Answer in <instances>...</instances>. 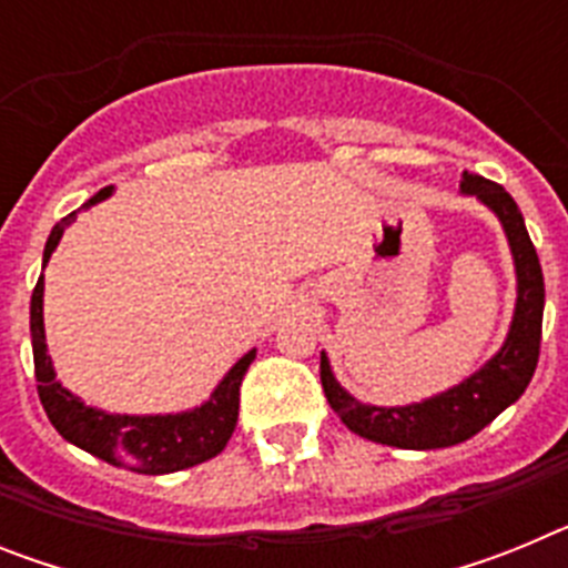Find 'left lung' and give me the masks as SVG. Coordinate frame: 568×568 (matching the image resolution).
<instances>
[{
	"mask_svg": "<svg viewBox=\"0 0 568 568\" xmlns=\"http://www.w3.org/2000/svg\"><path fill=\"white\" fill-rule=\"evenodd\" d=\"M460 190L466 195H478L486 207L495 210L509 239L515 273H518V304H515L509 335L500 353L486 361L464 384L424 404L409 406L361 404L335 381L327 355H321V386L329 406L344 420L346 429L375 444L398 446V449H444V446L464 444L526 393L538 366L546 290L544 270H540L535 244L526 233L524 215L515 199L484 175L464 173Z\"/></svg>",
	"mask_w": 568,
	"mask_h": 568,
	"instance_id": "obj_1",
	"label": "left lung"
}]
</instances>
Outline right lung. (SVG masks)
Wrapping results in <instances>:
<instances>
[{
    "mask_svg": "<svg viewBox=\"0 0 568 568\" xmlns=\"http://www.w3.org/2000/svg\"><path fill=\"white\" fill-rule=\"evenodd\" d=\"M110 190H99L84 207L108 199ZM77 219V213L64 215L50 230L44 244V264L57 250L64 227ZM44 275H39L33 295H30V338H33V369H37V389L50 424L64 440L77 444L84 453L97 455L113 466H124L142 475H168V471L190 469L195 464L215 458L227 446L230 435L239 420V393L247 366L253 364L255 349H250L239 364L224 375L215 393L202 406L179 415H110L93 406H84L73 393H68L57 381L50 364L48 344H44L42 321Z\"/></svg>",
    "mask_w": 568,
    "mask_h": 568,
    "instance_id": "1",
    "label": "right lung"
}]
</instances>
